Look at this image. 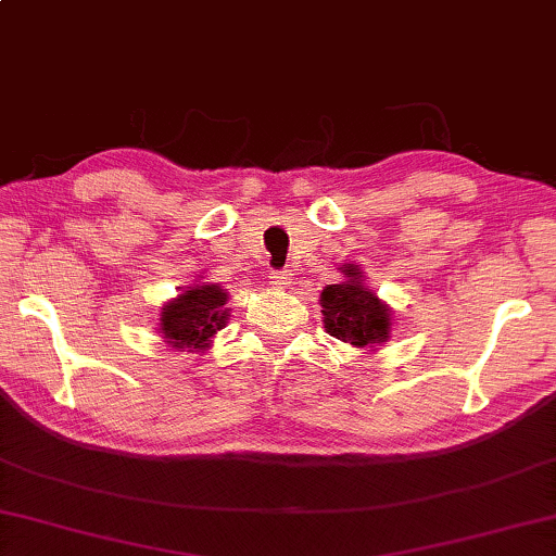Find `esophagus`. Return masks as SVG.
<instances>
[{
	"label": "esophagus",
	"instance_id": "34e87169",
	"mask_svg": "<svg viewBox=\"0 0 556 556\" xmlns=\"http://www.w3.org/2000/svg\"><path fill=\"white\" fill-rule=\"evenodd\" d=\"M290 280H292V274H290V270H286V268H282V270H270V274H268V282L274 288H286V286H290Z\"/></svg>",
	"mask_w": 556,
	"mask_h": 556
}]
</instances>
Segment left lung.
Here are the masks:
<instances>
[{
  "mask_svg": "<svg viewBox=\"0 0 556 556\" xmlns=\"http://www.w3.org/2000/svg\"><path fill=\"white\" fill-rule=\"evenodd\" d=\"M343 274L349 280L321 292L324 329L358 349L390 339V309L363 286L358 268L349 264Z\"/></svg>",
  "mask_w": 556,
  "mask_h": 556,
  "instance_id": "obj_1",
  "label": "left lung"
}]
</instances>
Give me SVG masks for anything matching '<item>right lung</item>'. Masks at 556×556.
<instances>
[{
  "mask_svg": "<svg viewBox=\"0 0 556 556\" xmlns=\"http://www.w3.org/2000/svg\"><path fill=\"white\" fill-rule=\"evenodd\" d=\"M227 292L219 286H195L186 290L162 312V333L176 349H207L217 329L225 327Z\"/></svg>",
  "mask_w": 556,
  "mask_h": 556,
  "instance_id": "right-lung-1",
  "label": "right lung"
}]
</instances>
